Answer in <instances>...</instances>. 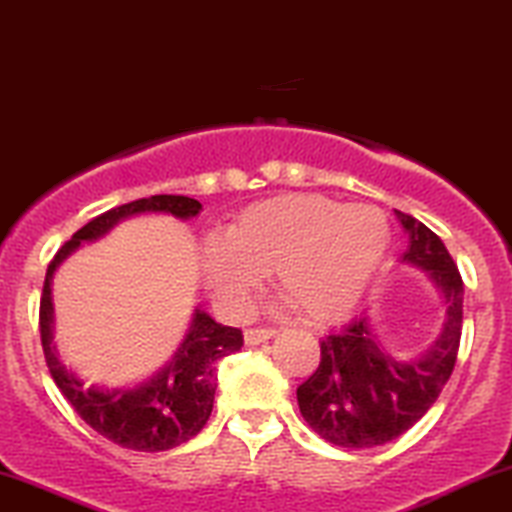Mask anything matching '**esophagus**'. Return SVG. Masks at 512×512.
<instances>
[{
  "label": "esophagus",
  "mask_w": 512,
  "mask_h": 512,
  "mask_svg": "<svg viewBox=\"0 0 512 512\" xmlns=\"http://www.w3.org/2000/svg\"><path fill=\"white\" fill-rule=\"evenodd\" d=\"M276 334V329H245V343L248 346H260Z\"/></svg>",
  "instance_id": "obj_1"
}]
</instances>
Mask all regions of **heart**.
<instances>
[{"instance_id":"heart-1","label":"heart","mask_w":512,"mask_h":512,"mask_svg":"<svg viewBox=\"0 0 512 512\" xmlns=\"http://www.w3.org/2000/svg\"><path fill=\"white\" fill-rule=\"evenodd\" d=\"M389 221L374 205H341L291 193L240 212L226 236L205 240L200 267L217 303L245 315L267 272L305 319L346 317L367 291L389 248Z\"/></svg>"}]
</instances>
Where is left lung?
Returning a JSON list of instances; mask_svg holds the SVG:
<instances>
[{
  "label": "left lung",
  "instance_id": "1",
  "mask_svg": "<svg viewBox=\"0 0 512 512\" xmlns=\"http://www.w3.org/2000/svg\"><path fill=\"white\" fill-rule=\"evenodd\" d=\"M410 245L403 262L429 272L446 303L441 336L422 357L396 360L384 353L369 319L353 322L322 338V360L298 386L305 422L324 441L341 448L389 443L422 420L451 379L463 334V279L446 245L432 229L398 212Z\"/></svg>",
  "mask_w": 512,
  "mask_h": 512
}]
</instances>
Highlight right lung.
I'll return each mask as SVG.
<instances>
[{"mask_svg": "<svg viewBox=\"0 0 512 512\" xmlns=\"http://www.w3.org/2000/svg\"><path fill=\"white\" fill-rule=\"evenodd\" d=\"M200 209V202L186 195H152L114 207L73 233L71 240L61 245L47 267L40 298V341L49 374L71 403V408L97 434L123 448H131V451H169V448L181 446L195 434H200V429L212 415L219 360L243 348V331L233 329V326H221L207 312L195 310L181 348L157 377L135 386V389L109 391L85 386L76 374L66 369V365H61L57 348L52 346V274L80 243L102 238L121 219L145 212H164L174 214L178 219H193L200 214Z\"/></svg>", "mask_w": 512, "mask_h": 512, "instance_id": "right-lung-1", "label": "right lung"}]
</instances>
